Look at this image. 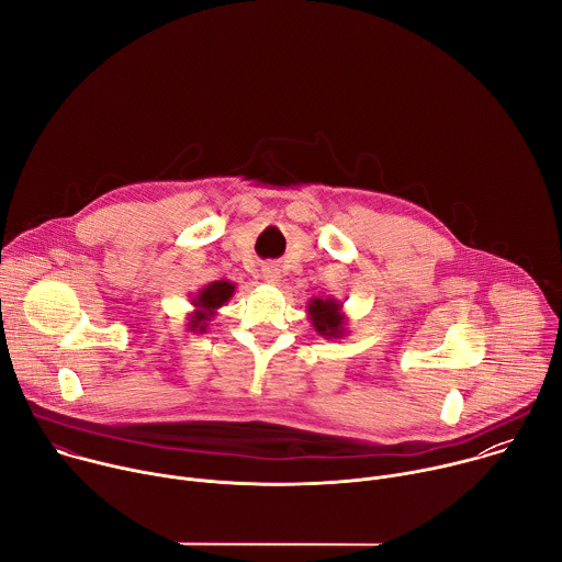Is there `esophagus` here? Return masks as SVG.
Listing matches in <instances>:
<instances>
[{
	"mask_svg": "<svg viewBox=\"0 0 562 562\" xmlns=\"http://www.w3.org/2000/svg\"><path fill=\"white\" fill-rule=\"evenodd\" d=\"M262 278H265V282H269V284H278V282H280V269H278L276 265H267V267L262 269Z\"/></svg>",
	"mask_w": 562,
	"mask_h": 562,
	"instance_id": "esophagus-1",
	"label": "esophagus"
}]
</instances>
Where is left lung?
<instances>
[{"mask_svg": "<svg viewBox=\"0 0 562 562\" xmlns=\"http://www.w3.org/2000/svg\"><path fill=\"white\" fill-rule=\"evenodd\" d=\"M306 313L313 329L327 340H338L349 334L342 302H338L336 297H311L306 304Z\"/></svg>", "mask_w": 562, "mask_h": 562, "instance_id": "left-lung-1", "label": "left lung"}]
</instances>
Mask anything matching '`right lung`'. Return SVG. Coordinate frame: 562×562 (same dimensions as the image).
<instances>
[{"label": "right lung", "mask_w": 562, "mask_h": 562, "mask_svg": "<svg viewBox=\"0 0 562 562\" xmlns=\"http://www.w3.org/2000/svg\"><path fill=\"white\" fill-rule=\"evenodd\" d=\"M235 293V284L228 280H215L202 286L198 293L191 295L193 311L187 317V329L193 334H206L209 323L217 315V308H222Z\"/></svg>", "instance_id": "1"}]
</instances>
